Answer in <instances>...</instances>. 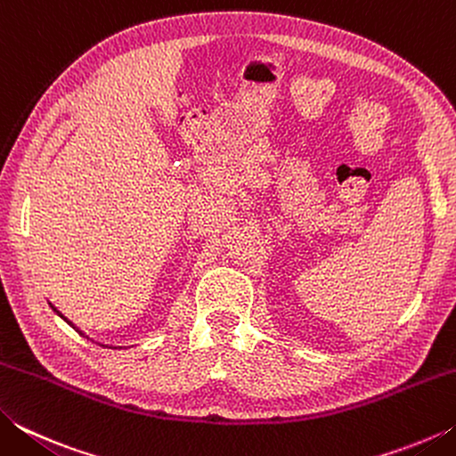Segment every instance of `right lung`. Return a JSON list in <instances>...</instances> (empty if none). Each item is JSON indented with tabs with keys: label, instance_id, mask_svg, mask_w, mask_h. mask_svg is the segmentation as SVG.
Returning <instances> with one entry per match:
<instances>
[{
	"label": "right lung",
	"instance_id": "add662e5",
	"mask_svg": "<svg viewBox=\"0 0 456 456\" xmlns=\"http://www.w3.org/2000/svg\"><path fill=\"white\" fill-rule=\"evenodd\" d=\"M60 315H61V314H60ZM61 318H64V315H61ZM68 323H70V322H68Z\"/></svg>",
	"mask_w": 456,
	"mask_h": 456
}]
</instances>
